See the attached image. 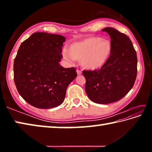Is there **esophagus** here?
I'll return each instance as SVG.
<instances>
[{
  "label": "esophagus",
  "mask_w": 152,
  "mask_h": 152,
  "mask_svg": "<svg viewBox=\"0 0 152 152\" xmlns=\"http://www.w3.org/2000/svg\"><path fill=\"white\" fill-rule=\"evenodd\" d=\"M76 72H77V74H78V75H81V74H82V72L78 70H76Z\"/></svg>",
  "instance_id": "1"
}]
</instances>
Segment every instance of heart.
Segmentation results:
<instances>
[{
    "label": "heart",
    "mask_w": 152,
    "mask_h": 152,
    "mask_svg": "<svg viewBox=\"0 0 152 152\" xmlns=\"http://www.w3.org/2000/svg\"><path fill=\"white\" fill-rule=\"evenodd\" d=\"M110 41L100 37H89L68 46L64 50V59L70 63L74 60L80 61V65L86 70L94 71L102 68L109 61L112 54Z\"/></svg>",
    "instance_id": "1"
}]
</instances>
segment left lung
<instances>
[{
	"label": "left lung",
	"instance_id": "8db88e82",
	"mask_svg": "<svg viewBox=\"0 0 152 152\" xmlns=\"http://www.w3.org/2000/svg\"><path fill=\"white\" fill-rule=\"evenodd\" d=\"M102 31L110 35L112 54L102 68L84 70L83 75L89 99L95 103L109 104L121 99L134 85L137 58L132 41L125 34L111 27L104 28Z\"/></svg>",
	"mask_w": 152,
	"mask_h": 152
}]
</instances>
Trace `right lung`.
Listing matches in <instances>:
<instances>
[{
	"instance_id": "add662e5",
	"label": "right lung",
	"mask_w": 152,
	"mask_h": 152,
	"mask_svg": "<svg viewBox=\"0 0 152 152\" xmlns=\"http://www.w3.org/2000/svg\"><path fill=\"white\" fill-rule=\"evenodd\" d=\"M66 38L34 33L21 43L14 60V81L25 101L38 109H51L64 101L66 89L77 76L74 68L59 62Z\"/></svg>"
}]
</instances>
